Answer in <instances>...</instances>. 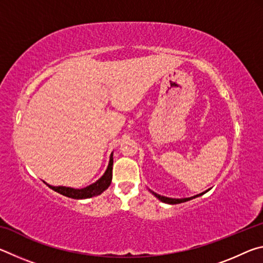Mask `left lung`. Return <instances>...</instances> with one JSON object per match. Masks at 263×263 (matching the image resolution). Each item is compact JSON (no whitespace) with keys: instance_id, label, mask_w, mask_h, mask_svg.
I'll list each match as a JSON object with an SVG mask.
<instances>
[{"instance_id":"obj_1","label":"left lung","mask_w":263,"mask_h":263,"mask_svg":"<svg viewBox=\"0 0 263 263\" xmlns=\"http://www.w3.org/2000/svg\"><path fill=\"white\" fill-rule=\"evenodd\" d=\"M149 193L152 194V195H154L155 197H157L159 201H161L162 203H166V204H180V203L188 202V201H190V199H194L196 197H199V196H202V195H204L205 193H208V190L204 191V193H201V194H198V195H195V196H193V197H188V198H171V197H166V196L159 195L157 193H154V191H152V190H149Z\"/></svg>"}]
</instances>
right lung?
Masks as SVG:
<instances>
[{
	"instance_id": "1",
	"label": "right lung",
	"mask_w": 263,
	"mask_h": 263,
	"mask_svg": "<svg viewBox=\"0 0 263 263\" xmlns=\"http://www.w3.org/2000/svg\"><path fill=\"white\" fill-rule=\"evenodd\" d=\"M114 153H111L110 155V160H109V164L106 167V171L104 172V174L102 175L99 180L94 183L89 184L84 188L81 189H75V188H70V186H64V185H51L46 183L45 181H43L48 188H51L52 190L57 191L61 195L66 196V197L69 198H74V199H86V198H90L94 197V196H99L104 190L109 188V185L111 183V180H112V164H114Z\"/></svg>"
}]
</instances>
